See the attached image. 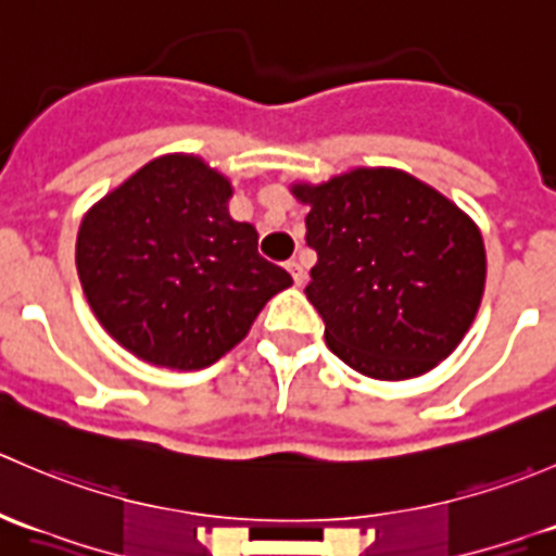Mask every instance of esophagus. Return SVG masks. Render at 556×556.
<instances>
[{
	"label": "esophagus",
	"instance_id": "1",
	"mask_svg": "<svg viewBox=\"0 0 556 556\" xmlns=\"http://www.w3.org/2000/svg\"><path fill=\"white\" fill-rule=\"evenodd\" d=\"M288 271H290V277H293V282L301 288V285H304V279H306L304 266H301L299 261H290V263H288Z\"/></svg>",
	"mask_w": 556,
	"mask_h": 556
}]
</instances>
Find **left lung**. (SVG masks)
I'll list each match as a JSON object with an SVG mask.
<instances>
[{"mask_svg":"<svg viewBox=\"0 0 556 556\" xmlns=\"http://www.w3.org/2000/svg\"><path fill=\"white\" fill-rule=\"evenodd\" d=\"M309 206L317 252L306 299L325 344L357 374L403 382L457 350L486 282L479 226L428 182L390 166H357L325 182H293Z\"/></svg>","mask_w":556,"mask_h":556,"instance_id":"8db88e82","label":"left lung"}]
</instances>
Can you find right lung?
<instances>
[{
    "instance_id": "obj_1",
    "label": "right lung",
    "mask_w": 556,
    "mask_h": 556,
    "mask_svg": "<svg viewBox=\"0 0 556 556\" xmlns=\"http://www.w3.org/2000/svg\"><path fill=\"white\" fill-rule=\"evenodd\" d=\"M233 185L193 153L144 164L86 212L75 263L88 306L123 350L150 366L199 371L250 333L293 285L233 220Z\"/></svg>"
}]
</instances>
